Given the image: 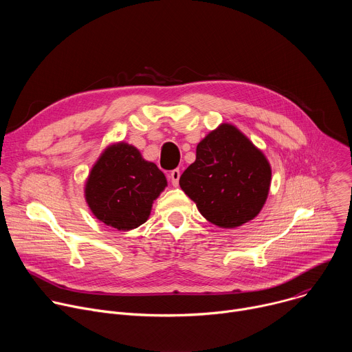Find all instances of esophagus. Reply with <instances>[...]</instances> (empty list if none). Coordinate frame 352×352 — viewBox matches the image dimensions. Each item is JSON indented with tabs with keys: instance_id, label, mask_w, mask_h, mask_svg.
Returning <instances> with one entry per match:
<instances>
[{
	"instance_id": "obj_1",
	"label": "esophagus",
	"mask_w": 352,
	"mask_h": 352,
	"mask_svg": "<svg viewBox=\"0 0 352 352\" xmlns=\"http://www.w3.org/2000/svg\"><path fill=\"white\" fill-rule=\"evenodd\" d=\"M179 177H181V171H179L178 168H175V170H173V171L170 173V181H171V184H173L174 186H178Z\"/></svg>"
}]
</instances>
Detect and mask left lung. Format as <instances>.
<instances>
[{
    "label": "left lung",
    "instance_id": "1",
    "mask_svg": "<svg viewBox=\"0 0 352 352\" xmlns=\"http://www.w3.org/2000/svg\"><path fill=\"white\" fill-rule=\"evenodd\" d=\"M272 168L238 128L221 124L196 146V160L179 178L181 189L208 221L235 228L254 220L270 189Z\"/></svg>",
    "mask_w": 352,
    "mask_h": 352
}]
</instances>
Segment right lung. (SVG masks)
Instances as JSON below:
<instances>
[{"label": "right lung", "instance_id": "obj_1", "mask_svg": "<svg viewBox=\"0 0 352 352\" xmlns=\"http://www.w3.org/2000/svg\"><path fill=\"white\" fill-rule=\"evenodd\" d=\"M166 186V175L155 163L146 162L135 146L120 142L109 146L90 170L85 199L96 219L128 231L148 219Z\"/></svg>", "mask_w": 352, "mask_h": 352}]
</instances>
